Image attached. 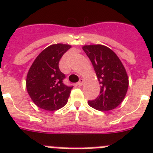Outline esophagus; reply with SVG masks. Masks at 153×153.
<instances>
[{"mask_svg":"<svg viewBox=\"0 0 153 153\" xmlns=\"http://www.w3.org/2000/svg\"><path fill=\"white\" fill-rule=\"evenodd\" d=\"M83 83H84V80L82 79V78H81V79L79 80V81L78 82V86H82V85H83Z\"/></svg>","mask_w":153,"mask_h":153,"instance_id":"esophagus-1","label":"esophagus"}]
</instances>
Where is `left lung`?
Here are the masks:
<instances>
[{"label": "left lung", "mask_w": 153, "mask_h": 153, "mask_svg": "<svg viewBox=\"0 0 153 153\" xmlns=\"http://www.w3.org/2000/svg\"><path fill=\"white\" fill-rule=\"evenodd\" d=\"M82 49L92 62L101 88L100 96L88 101V104L100 111L115 109L125 97L129 83L123 64L112 50L104 45H85Z\"/></svg>", "instance_id": "8db88e82"}]
</instances>
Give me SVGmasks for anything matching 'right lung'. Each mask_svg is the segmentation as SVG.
Instances as JSON below:
<instances>
[{"instance_id": "add662e5", "label": "right lung", "mask_w": 153, "mask_h": 153, "mask_svg": "<svg viewBox=\"0 0 153 153\" xmlns=\"http://www.w3.org/2000/svg\"><path fill=\"white\" fill-rule=\"evenodd\" d=\"M71 45L52 44L44 50L30 67L26 78L28 94L41 109L55 111L68 102L71 90L63 84L65 75L59 68V62Z\"/></svg>"}]
</instances>
